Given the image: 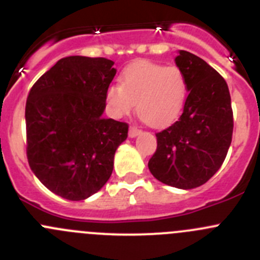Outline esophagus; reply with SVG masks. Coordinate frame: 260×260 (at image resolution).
I'll return each mask as SVG.
<instances>
[{"label": "esophagus", "instance_id": "obj_1", "mask_svg": "<svg viewBox=\"0 0 260 260\" xmlns=\"http://www.w3.org/2000/svg\"><path fill=\"white\" fill-rule=\"evenodd\" d=\"M141 133V129H138L136 125H131L129 127V132H128V136H129L131 138L136 137V136H138Z\"/></svg>", "mask_w": 260, "mask_h": 260}]
</instances>
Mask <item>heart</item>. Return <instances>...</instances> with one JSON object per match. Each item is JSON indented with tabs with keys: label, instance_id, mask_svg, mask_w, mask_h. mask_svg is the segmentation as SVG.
Masks as SVG:
<instances>
[{
	"label": "heart",
	"instance_id": "b5f03b06",
	"mask_svg": "<svg viewBox=\"0 0 260 260\" xmlns=\"http://www.w3.org/2000/svg\"><path fill=\"white\" fill-rule=\"evenodd\" d=\"M187 96V79L181 68L154 61H137L125 68L119 85L106 91L108 113L120 118L137 107L140 117L151 127H164L182 112Z\"/></svg>",
	"mask_w": 260,
	"mask_h": 260
}]
</instances>
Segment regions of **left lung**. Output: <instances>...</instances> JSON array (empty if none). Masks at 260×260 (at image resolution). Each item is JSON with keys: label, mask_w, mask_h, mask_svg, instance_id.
<instances>
[{"label": "left lung", "mask_w": 260, "mask_h": 260, "mask_svg": "<svg viewBox=\"0 0 260 260\" xmlns=\"http://www.w3.org/2000/svg\"><path fill=\"white\" fill-rule=\"evenodd\" d=\"M187 79L188 95L179 119L156 133L151 174L177 188L204 185L221 167L232 143V99L224 78L201 57L180 50L175 59Z\"/></svg>", "instance_id": "1"}]
</instances>
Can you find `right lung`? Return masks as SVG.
<instances>
[{
    "instance_id": "1",
    "label": "right lung",
    "mask_w": 260,
    "mask_h": 260,
    "mask_svg": "<svg viewBox=\"0 0 260 260\" xmlns=\"http://www.w3.org/2000/svg\"><path fill=\"white\" fill-rule=\"evenodd\" d=\"M113 64L106 57H64L28 91V165L45 187L68 200H84L106 185L128 136V123L102 117Z\"/></svg>"
}]
</instances>
